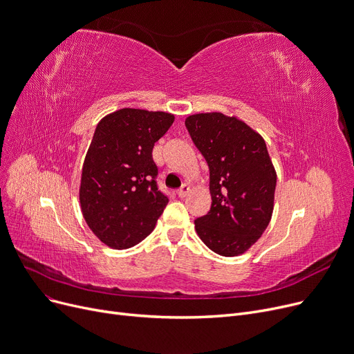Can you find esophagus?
<instances>
[{
	"label": "esophagus",
	"instance_id": "obj_1",
	"mask_svg": "<svg viewBox=\"0 0 354 354\" xmlns=\"http://www.w3.org/2000/svg\"><path fill=\"white\" fill-rule=\"evenodd\" d=\"M189 191H191V188L188 187V185H182V188L178 191V196L179 198H185V196L189 194Z\"/></svg>",
	"mask_w": 354,
	"mask_h": 354
}]
</instances>
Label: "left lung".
<instances>
[{"mask_svg": "<svg viewBox=\"0 0 354 354\" xmlns=\"http://www.w3.org/2000/svg\"><path fill=\"white\" fill-rule=\"evenodd\" d=\"M188 132L209 166L211 209L195 221L202 243L222 257L248 251L267 230L277 172L263 136L219 111L191 115Z\"/></svg>", "mask_w": 354, "mask_h": 354, "instance_id": "obj_1", "label": "left lung"}]
</instances>
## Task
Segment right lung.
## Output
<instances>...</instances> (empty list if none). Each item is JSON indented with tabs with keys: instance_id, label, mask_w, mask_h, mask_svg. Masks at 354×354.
Instances as JSON below:
<instances>
[{
	"instance_id": "add662e5",
	"label": "right lung",
	"mask_w": 354,
	"mask_h": 354,
	"mask_svg": "<svg viewBox=\"0 0 354 354\" xmlns=\"http://www.w3.org/2000/svg\"><path fill=\"white\" fill-rule=\"evenodd\" d=\"M174 120L166 111L124 107L99 122L84 158L79 198L88 228L107 247L139 244L169 202L158 189L152 151Z\"/></svg>"
}]
</instances>
